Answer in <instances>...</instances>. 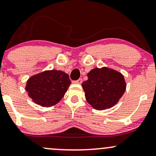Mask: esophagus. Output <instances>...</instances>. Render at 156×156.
<instances>
[{
    "label": "esophagus",
    "instance_id": "esophagus-1",
    "mask_svg": "<svg viewBox=\"0 0 156 156\" xmlns=\"http://www.w3.org/2000/svg\"><path fill=\"white\" fill-rule=\"evenodd\" d=\"M82 82H83L82 78H79V79H78L77 80H73V83H77V84H81Z\"/></svg>",
    "mask_w": 156,
    "mask_h": 156
}]
</instances>
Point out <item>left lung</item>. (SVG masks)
Masks as SVG:
<instances>
[{
  "label": "left lung",
  "mask_w": 156,
  "mask_h": 156,
  "mask_svg": "<svg viewBox=\"0 0 156 156\" xmlns=\"http://www.w3.org/2000/svg\"><path fill=\"white\" fill-rule=\"evenodd\" d=\"M82 83L86 100L94 109L103 110L117 103L126 89L124 76L107 68H94Z\"/></svg>",
  "instance_id": "8db88e82"
}]
</instances>
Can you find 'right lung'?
<instances>
[{
	"label": "right lung",
	"instance_id": "right-lung-1",
	"mask_svg": "<svg viewBox=\"0 0 156 156\" xmlns=\"http://www.w3.org/2000/svg\"><path fill=\"white\" fill-rule=\"evenodd\" d=\"M71 83L69 76L61 70L44 71L31 77L26 90L33 101L42 106H52L60 101Z\"/></svg>",
	"mask_w": 156,
	"mask_h": 156
}]
</instances>
